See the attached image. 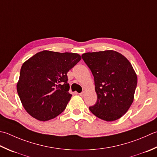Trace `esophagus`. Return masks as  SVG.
<instances>
[{"label": "esophagus", "instance_id": "esophagus-1", "mask_svg": "<svg viewBox=\"0 0 157 157\" xmlns=\"http://www.w3.org/2000/svg\"><path fill=\"white\" fill-rule=\"evenodd\" d=\"M84 93H85V92L84 91H82L81 93H79V95H80L81 97H84Z\"/></svg>", "mask_w": 157, "mask_h": 157}]
</instances>
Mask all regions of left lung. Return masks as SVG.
Returning <instances> with one entry per match:
<instances>
[{"label":"left lung","mask_w":157,"mask_h":157,"mask_svg":"<svg viewBox=\"0 0 157 157\" xmlns=\"http://www.w3.org/2000/svg\"><path fill=\"white\" fill-rule=\"evenodd\" d=\"M82 59L94 76L97 101L89 109L99 118L114 121L128 111L137 84L136 72L123 55L113 50L87 52Z\"/></svg>","instance_id":"left-lung-1"}]
</instances>
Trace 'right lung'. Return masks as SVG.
Here are the masks:
<instances>
[{"instance_id":"right-lung-1","label":"right lung","mask_w":157,"mask_h":157,"mask_svg":"<svg viewBox=\"0 0 157 157\" xmlns=\"http://www.w3.org/2000/svg\"><path fill=\"white\" fill-rule=\"evenodd\" d=\"M80 60L78 54L44 50L23 63L17 91L32 117L47 121L65 109L72 96L67 74Z\"/></svg>"}]
</instances>
